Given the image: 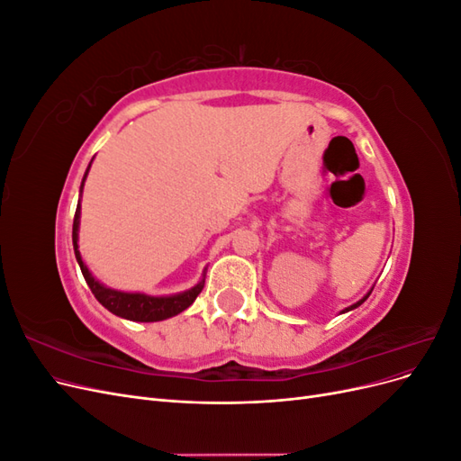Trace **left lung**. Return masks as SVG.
<instances>
[{"instance_id": "left-lung-1", "label": "left lung", "mask_w": 461, "mask_h": 461, "mask_svg": "<svg viewBox=\"0 0 461 461\" xmlns=\"http://www.w3.org/2000/svg\"><path fill=\"white\" fill-rule=\"evenodd\" d=\"M369 294H371V292H369ZM369 294H367V296H366V298H364V300H359V302H356V303H354V305H350V308H346V310H344V312H342V313H346V312H350V310H354V308H357V305H361V303H364V302H366V300H367V298H369Z\"/></svg>"}]
</instances>
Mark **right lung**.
I'll return each instance as SVG.
<instances>
[{"instance_id": "add662e5", "label": "right lung", "mask_w": 461, "mask_h": 461, "mask_svg": "<svg viewBox=\"0 0 461 461\" xmlns=\"http://www.w3.org/2000/svg\"><path fill=\"white\" fill-rule=\"evenodd\" d=\"M90 165H88V169L85 173V178H82L80 194H82V186H85L86 175L90 171ZM78 221H80V202L77 205V213H75V221H73L75 256H77V261L80 265L82 275H85V281H86V285L92 290V294L111 313H115V315H119L122 319L140 321V323H153V321H163L167 317H173V315H176L180 312H185L186 308H190V305L194 303V300L198 298V294H200L202 288H203V281L200 285L194 286V288L183 292V294L165 296V298L146 296V294H131V292L111 290V288L104 286L102 283H97L95 278L92 276V273L88 271L85 261H82L80 252H78V244H77L78 242Z\"/></svg>"}]
</instances>
